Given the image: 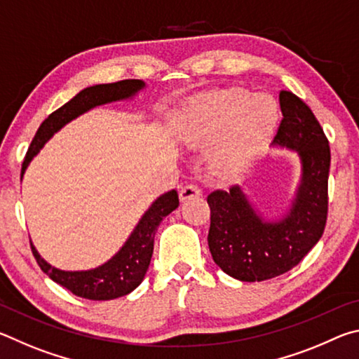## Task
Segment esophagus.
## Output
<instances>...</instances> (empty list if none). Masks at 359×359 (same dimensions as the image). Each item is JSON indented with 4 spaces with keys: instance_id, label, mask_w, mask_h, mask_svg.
Instances as JSON below:
<instances>
[{
    "instance_id": "1",
    "label": "esophagus",
    "mask_w": 359,
    "mask_h": 359,
    "mask_svg": "<svg viewBox=\"0 0 359 359\" xmlns=\"http://www.w3.org/2000/svg\"><path fill=\"white\" fill-rule=\"evenodd\" d=\"M179 196H180V201L185 203V201H190V199H193V198L203 196V191H201V188H198L196 185H187L182 188Z\"/></svg>"
}]
</instances>
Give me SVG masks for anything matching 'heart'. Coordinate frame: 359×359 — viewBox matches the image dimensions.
<instances>
[{
	"instance_id": "obj_1",
	"label": "heart",
	"mask_w": 359,
	"mask_h": 359,
	"mask_svg": "<svg viewBox=\"0 0 359 359\" xmlns=\"http://www.w3.org/2000/svg\"><path fill=\"white\" fill-rule=\"evenodd\" d=\"M277 118L278 104L272 96L231 88L194 101L187 109L182 139L193 147H208L220 139L214 166L220 172H233L252 160Z\"/></svg>"
}]
</instances>
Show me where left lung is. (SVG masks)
Returning <instances> with one entry per match:
<instances>
[{
  "label": "left lung",
  "mask_w": 359,
  "mask_h": 359,
  "mask_svg": "<svg viewBox=\"0 0 359 359\" xmlns=\"http://www.w3.org/2000/svg\"><path fill=\"white\" fill-rule=\"evenodd\" d=\"M278 102L283 118L271 147L293 151L299 160V180L288 208L269 217L244 185L208 196L212 258L241 282H263L293 269L317 245L326 224L330 144L299 96L282 90Z\"/></svg>",
  "instance_id": "left-lung-1"
}]
</instances>
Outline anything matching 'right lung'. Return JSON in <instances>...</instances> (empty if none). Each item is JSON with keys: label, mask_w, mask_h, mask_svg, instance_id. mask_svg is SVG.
<instances>
[{"label": "right lung", "mask_w": 359, "mask_h": 359, "mask_svg": "<svg viewBox=\"0 0 359 359\" xmlns=\"http://www.w3.org/2000/svg\"><path fill=\"white\" fill-rule=\"evenodd\" d=\"M147 87L144 81L128 79L114 83H98L83 88L74 98L57 109L42 121L32 145L27 151L25 161L22 165V179L25 171L39 154L41 149L50 141L55 133L71 123L81 115L87 114L95 107L111 104L118 101L135 100L139 92ZM179 208V194L175 190L160 194L149 209L139 218L135 229L131 231L128 239L118 248L114 257L104 263L85 271H65L52 266L41 257L32 242V250L38 261L42 272L52 278L53 282L69 290L72 294L92 301H109L115 297L130 294L136 290L147 274L151 253H154V241L156 228L160 226L163 218Z\"/></svg>", "instance_id": "right-lung-1"}]
</instances>
